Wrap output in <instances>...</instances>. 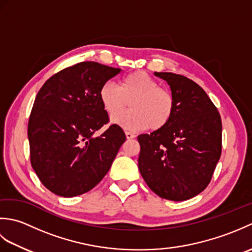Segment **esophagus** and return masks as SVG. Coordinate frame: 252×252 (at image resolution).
<instances>
[{
    "label": "esophagus",
    "mask_w": 252,
    "mask_h": 252,
    "mask_svg": "<svg viewBox=\"0 0 252 252\" xmlns=\"http://www.w3.org/2000/svg\"><path fill=\"white\" fill-rule=\"evenodd\" d=\"M126 136L127 140H131V138H134L135 137V134H134V133H132V132L126 131Z\"/></svg>",
    "instance_id": "esophagus-1"
}]
</instances>
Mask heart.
Returning a JSON list of instances; mask_svg holds the SVG:
<instances>
[{
    "label": "heart",
    "instance_id": "1",
    "mask_svg": "<svg viewBox=\"0 0 252 252\" xmlns=\"http://www.w3.org/2000/svg\"><path fill=\"white\" fill-rule=\"evenodd\" d=\"M99 99L109 116H114L130 104L132 111L116 114L112 121L132 130L162 129L172 119L175 109L172 92L158 85L145 71L126 74L118 87L111 82L104 83L99 89Z\"/></svg>",
    "mask_w": 252,
    "mask_h": 252
}]
</instances>
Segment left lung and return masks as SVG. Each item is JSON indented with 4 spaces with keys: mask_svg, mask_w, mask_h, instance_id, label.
Instances as JSON below:
<instances>
[{
    "mask_svg": "<svg viewBox=\"0 0 252 252\" xmlns=\"http://www.w3.org/2000/svg\"><path fill=\"white\" fill-rule=\"evenodd\" d=\"M175 99L172 119L151 134L138 135V169L161 198L187 200L210 183L222 152L220 112L205 91L182 74L155 72Z\"/></svg>",
    "mask_w": 252,
    "mask_h": 252,
    "instance_id": "1",
    "label": "left lung"
}]
</instances>
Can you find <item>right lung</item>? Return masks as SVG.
<instances>
[{"mask_svg":"<svg viewBox=\"0 0 252 252\" xmlns=\"http://www.w3.org/2000/svg\"><path fill=\"white\" fill-rule=\"evenodd\" d=\"M119 72L99 63H78L53 74L37 92L28 123L30 161L54 194L73 197L92 189L125 143V132L109 125L99 99L101 85ZM104 125L109 127L94 137Z\"/></svg>","mask_w":252,"mask_h":252,"instance_id":"obj_1","label":"right lung"}]
</instances>
